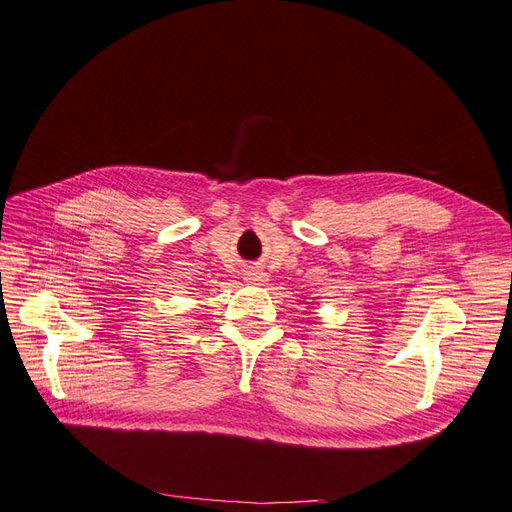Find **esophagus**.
I'll return each instance as SVG.
<instances>
[{"instance_id": "obj_1", "label": "esophagus", "mask_w": 512, "mask_h": 512, "mask_svg": "<svg viewBox=\"0 0 512 512\" xmlns=\"http://www.w3.org/2000/svg\"><path fill=\"white\" fill-rule=\"evenodd\" d=\"M265 280L268 278H265V274L261 270H249L247 274H244V282L247 284H263Z\"/></svg>"}]
</instances>
